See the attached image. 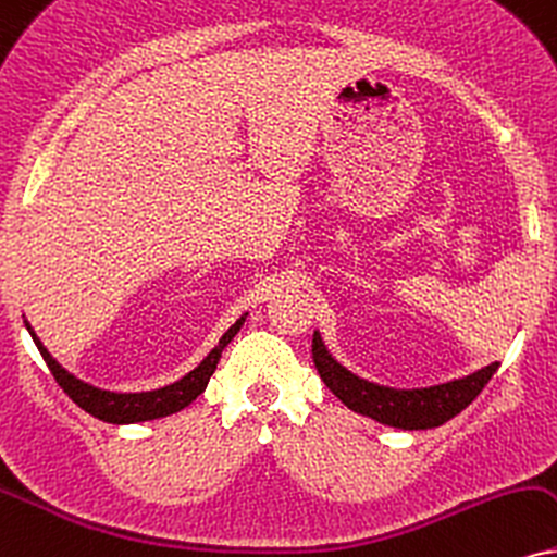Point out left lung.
<instances>
[{
  "instance_id": "1",
  "label": "left lung",
  "mask_w": 557,
  "mask_h": 557,
  "mask_svg": "<svg viewBox=\"0 0 557 557\" xmlns=\"http://www.w3.org/2000/svg\"><path fill=\"white\" fill-rule=\"evenodd\" d=\"M312 359L318 367L320 380L338 400L351 408L354 413L372 418L376 423L393 425L403 431L436 429L462 413L468 405L480 395V389L496 374L498 361L478 369L468 376L449 380L431 387H389V384L369 382L343 367L335 356L327 351L320 331L312 335Z\"/></svg>"
}]
</instances>
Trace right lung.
Returning <instances> with one entry per match:
<instances>
[{"label":"right lung","mask_w":557,"mask_h":557,"mask_svg":"<svg viewBox=\"0 0 557 557\" xmlns=\"http://www.w3.org/2000/svg\"><path fill=\"white\" fill-rule=\"evenodd\" d=\"M245 320H247V312L239 320H235V325H230V331H226L222 338H219L216 346L203 356L201 363H198L196 369H190L188 374H183L181 380L164 384V387H157V389H141V393H115V389H102L85 380H79V376L66 372V369L61 367L51 354H48V348L40 343V338L27 320H25V327L27 333H30L33 343L38 346L40 356H44L46 367L51 369L53 380L59 382V387L64 389V393L72 397L82 410H85V413L100 418V421L106 423L123 425V423L154 421V418L173 416L177 410L188 408V405L206 389L211 374L216 372V363L222 359V351L239 333V327L245 325Z\"/></svg>","instance_id":"obj_1"}]
</instances>
